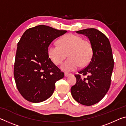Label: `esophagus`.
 Returning <instances> with one entry per match:
<instances>
[{
	"instance_id": "34e87169",
	"label": "esophagus",
	"mask_w": 126,
	"mask_h": 126,
	"mask_svg": "<svg viewBox=\"0 0 126 126\" xmlns=\"http://www.w3.org/2000/svg\"><path fill=\"white\" fill-rule=\"evenodd\" d=\"M69 75H70V74L68 73H64V76L66 77H68V76H69Z\"/></svg>"
}]
</instances>
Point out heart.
<instances>
[{
    "label": "heart",
    "instance_id": "1",
    "mask_svg": "<svg viewBox=\"0 0 126 126\" xmlns=\"http://www.w3.org/2000/svg\"><path fill=\"white\" fill-rule=\"evenodd\" d=\"M59 46L51 44L48 47L49 58L55 65H59L67 57L68 58L61 66L63 71L69 72L76 69L79 65L83 67L89 63L93 54L90 43L83 40L80 36L68 34L58 41Z\"/></svg>",
    "mask_w": 126,
    "mask_h": 126
}]
</instances>
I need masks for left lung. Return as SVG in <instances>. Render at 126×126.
Segmentation results:
<instances>
[{"instance_id": "left-lung-1", "label": "left lung", "mask_w": 126, "mask_h": 126, "mask_svg": "<svg viewBox=\"0 0 126 126\" xmlns=\"http://www.w3.org/2000/svg\"><path fill=\"white\" fill-rule=\"evenodd\" d=\"M76 33L89 38L93 54L87 67L75 75L77 82L72 87L71 94L78 103L92 106L101 101L109 90L114 67L112 48L108 38L96 29H85Z\"/></svg>"}]
</instances>
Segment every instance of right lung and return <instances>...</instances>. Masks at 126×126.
Segmentation results:
<instances>
[{"mask_svg": "<svg viewBox=\"0 0 126 126\" xmlns=\"http://www.w3.org/2000/svg\"><path fill=\"white\" fill-rule=\"evenodd\" d=\"M67 31L40 25L28 29L18 43L14 76L18 91L27 101L39 103L54 92L64 73L49 58L48 46Z\"/></svg>", "mask_w": 126, "mask_h": 126, "instance_id": "1", "label": "right lung"}]
</instances>
